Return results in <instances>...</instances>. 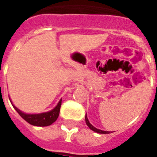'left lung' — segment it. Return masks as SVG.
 <instances>
[{
	"mask_svg": "<svg viewBox=\"0 0 157 157\" xmlns=\"http://www.w3.org/2000/svg\"><path fill=\"white\" fill-rule=\"evenodd\" d=\"M86 124L88 125L89 128H90V129H92L93 131L97 132V133H98V134H110L109 131H103V130H101V129H96L95 127H94L93 125H92V124L90 123V121H88V118H87V117H86Z\"/></svg>",
	"mask_w": 157,
	"mask_h": 157,
	"instance_id": "1",
	"label": "left lung"
}]
</instances>
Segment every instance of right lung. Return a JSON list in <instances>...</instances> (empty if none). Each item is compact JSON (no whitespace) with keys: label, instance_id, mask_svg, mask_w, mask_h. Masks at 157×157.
<instances>
[{"label":"right lung","instance_id":"obj_1","mask_svg":"<svg viewBox=\"0 0 157 157\" xmlns=\"http://www.w3.org/2000/svg\"><path fill=\"white\" fill-rule=\"evenodd\" d=\"M62 104V99L59 102L58 105L54 107V109L45 113H40V114H25L18 110L13 104V107L17 111L18 114L20 115L22 118L25 120L26 121L28 122L29 124L35 125V126H48L53 124L59 117V112H60V107Z\"/></svg>","mask_w":157,"mask_h":157}]
</instances>
